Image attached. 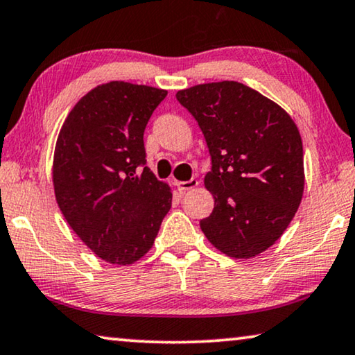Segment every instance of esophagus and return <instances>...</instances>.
<instances>
[{
    "mask_svg": "<svg viewBox=\"0 0 355 355\" xmlns=\"http://www.w3.org/2000/svg\"><path fill=\"white\" fill-rule=\"evenodd\" d=\"M175 184H177L180 193H184V191H188V189H193L198 187L199 182L196 178H191V180H188V182H177Z\"/></svg>",
    "mask_w": 355,
    "mask_h": 355,
    "instance_id": "esophagus-1",
    "label": "esophagus"
}]
</instances>
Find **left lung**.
Listing matches in <instances>:
<instances>
[{
	"mask_svg": "<svg viewBox=\"0 0 355 355\" xmlns=\"http://www.w3.org/2000/svg\"><path fill=\"white\" fill-rule=\"evenodd\" d=\"M177 100L198 121L211 159L204 183L215 207L200 230L228 257L260 255L284 234L303 198L298 127L242 83L199 84L178 91Z\"/></svg>",
	"mask_w": 355,
	"mask_h": 355,
	"instance_id": "left-lung-1",
	"label": "left lung"
}]
</instances>
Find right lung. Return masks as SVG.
I'll return each mask as SVG.
<instances>
[{
	"label": "right lung",
	"mask_w": 355,
	"mask_h": 355,
	"mask_svg": "<svg viewBox=\"0 0 355 355\" xmlns=\"http://www.w3.org/2000/svg\"><path fill=\"white\" fill-rule=\"evenodd\" d=\"M167 91L111 81L84 95L63 123L52 180L79 239L111 264H132L155 244L172 205L146 167L145 127Z\"/></svg>",
	"instance_id": "right-lung-1"
}]
</instances>
